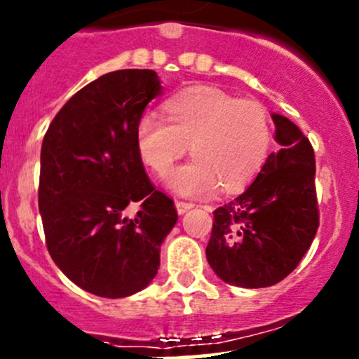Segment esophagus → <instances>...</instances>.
I'll use <instances>...</instances> for the list:
<instances>
[{
  "mask_svg": "<svg viewBox=\"0 0 359 359\" xmlns=\"http://www.w3.org/2000/svg\"><path fill=\"white\" fill-rule=\"evenodd\" d=\"M193 203H187V201H179L177 200L175 201V208H177V213H179V215H184V213L186 212H189L191 208H193Z\"/></svg>",
  "mask_w": 359,
  "mask_h": 359,
  "instance_id": "obj_1",
  "label": "esophagus"
}]
</instances>
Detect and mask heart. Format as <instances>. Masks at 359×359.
I'll return each mask as SVG.
<instances>
[{
    "mask_svg": "<svg viewBox=\"0 0 359 359\" xmlns=\"http://www.w3.org/2000/svg\"><path fill=\"white\" fill-rule=\"evenodd\" d=\"M166 121L144 112L135 125V144L142 161L156 175H166L191 146L193 161L166 179L182 196H206L222 186L236 191L255 179L269 156L273 125L257 100H238L215 88L196 86L165 102Z\"/></svg>",
    "mask_w": 359,
    "mask_h": 359,
    "instance_id": "1",
    "label": "heart"
}]
</instances>
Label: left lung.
<instances>
[{
	"label": "left lung",
	"mask_w": 359,
	"mask_h": 359,
	"mask_svg": "<svg viewBox=\"0 0 359 359\" xmlns=\"http://www.w3.org/2000/svg\"><path fill=\"white\" fill-rule=\"evenodd\" d=\"M280 144L259 175L233 201L213 212L206 260L224 283L264 288L280 283L306 255L320 213L314 151L299 126L271 114Z\"/></svg>",
	"instance_id": "left-lung-1"
}]
</instances>
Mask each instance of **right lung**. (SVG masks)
<instances>
[{"label":"right lung","mask_w":359,"mask_h":359,"mask_svg":"<svg viewBox=\"0 0 359 359\" xmlns=\"http://www.w3.org/2000/svg\"><path fill=\"white\" fill-rule=\"evenodd\" d=\"M161 95L151 69L107 72L67 100L41 146L39 213L50 257L83 290L121 299L144 290L177 222L135 144V125ZM130 202L140 212L126 215Z\"/></svg>","instance_id":"add662e5"}]
</instances>
